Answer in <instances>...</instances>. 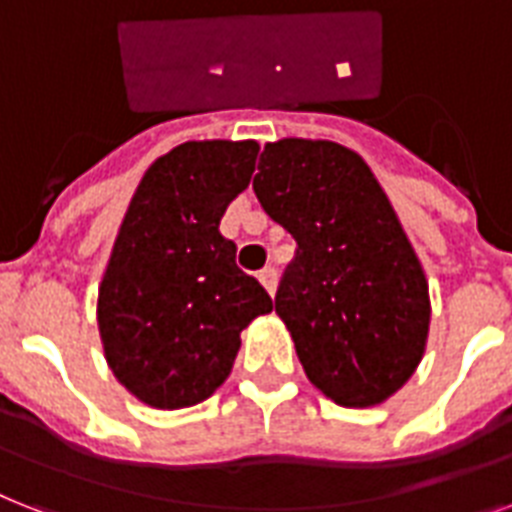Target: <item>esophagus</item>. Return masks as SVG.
Instances as JSON below:
<instances>
[{"label": "esophagus", "instance_id": "1", "mask_svg": "<svg viewBox=\"0 0 512 512\" xmlns=\"http://www.w3.org/2000/svg\"><path fill=\"white\" fill-rule=\"evenodd\" d=\"M260 284L268 289V294H276V284H278V270L273 268V265H268V268L260 270Z\"/></svg>", "mask_w": 512, "mask_h": 512}]
</instances>
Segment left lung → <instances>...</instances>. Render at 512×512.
I'll return each mask as SVG.
<instances>
[{"instance_id": "obj_1", "label": "left lung", "mask_w": 512, "mask_h": 512, "mask_svg": "<svg viewBox=\"0 0 512 512\" xmlns=\"http://www.w3.org/2000/svg\"><path fill=\"white\" fill-rule=\"evenodd\" d=\"M255 189L297 242L276 292L299 363L328 400L371 407L413 376L429 336V284L394 207L352 149L265 144Z\"/></svg>"}]
</instances>
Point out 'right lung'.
Wrapping results in <instances>:
<instances>
[{
	"instance_id": "right-lung-1",
	"label": "right lung",
	"mask_w": 512,
	"mask_h": 512,
	"mask_svg": "<svg viewBox=\"0 0 512 512\" xmlns=\"http://www.w3.org/2000/svg\"><path fill=\"white\" fill-rule=\"evenodd\" d=\"M257 141H186L157 157L120 223L97 321L107 365L160 410L207 400L231 373L239 334L273 310L220 234L249 186Z\"/></svg>"
}]
</instances>
